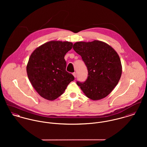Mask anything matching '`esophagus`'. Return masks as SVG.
Instances as JSON below:
<instances>
[{"label":"esophagus","mask_w":147,"mask_h":147,"mask_svg":"<svg viewBox=\"0 0 147 147\" xmlns=\"http://www.w3.org/2000/svg\"><path fill=\"white\" fill-rule=\"evenodd\" d=\"M72 74H73L75 78H76V76H77V74H76V72H74Z\"/></svg>","instance_id":"esophagus-1"}]
</instances>
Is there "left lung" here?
I'll return each instance as SVG.
<instances>
[{
    "mask_svg": "<svg viewBox=\"0 0 147 147\" xmlns=\"http://www.w3.org/2000/svg\"><path fill=\"white\" fill-rule=\"evenodd\" d=\"M73 49L82 57L88 71L86 80L78 82V85L92 100L105 98L121 77L122 67L118 53L106 43L98 40L76 42Z\"/></svg>",
    "mask_w": 147,
    "mask_h": 147,
    "instance_id": "1",
    "label": "left lung"
}]
</instances>
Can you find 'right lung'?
Here are the masks:
<instances>
[{
    "label": "right lung",
    "mask_w": 147,
    "mask_h": 147,
    "mask_svg": "<svg viewBox=\"0 0 147 147\" xmlns=\"http://www.w3.org/2000/svg\"><path fill=\"white\" fill-rule=\"evenodd\" d=\"M68 41L45 43L32 53L26 65L29 80L37 92L45 99L53 101L61 96L74 80L66 71L65 54L72 48Z\"/></svg>",
    "instance_id": "right-lung-1"
}]
</instances>
